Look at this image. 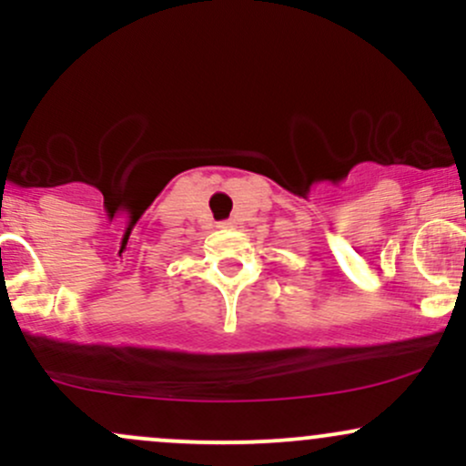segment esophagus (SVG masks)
I'll use <instances>...</instances> for the list:
<instances>
[{
    "instance_id": "obj_1",
    "label": "esophagus",
    "mask_w": 466,
    "mask_h": 466,
    "mask_svg": "<svg viewBox=\"0 0 466 466\" xmlns=\"http://www.w3.org/2000/svg\"><path fill=\"white\" fill-rule=\"evenodd\" d=\"M217 228H218V229H232L234 223H232V221H221Z\"/></svg>"
}]
</instances>
